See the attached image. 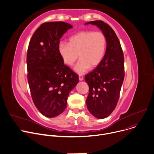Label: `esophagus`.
Instances as JSON below:
<instances>
[{"label": "esophagus", "mask_w": 154, "mask_h": 154, "mask_svg": "<svg viewBox=\"0 0 154 154\" xmlns=\"http://www.w3.org/2000/svg\"><path fill=\"white\" fill-rule=\"evenodd\" d=\"M79 80H80V81L83 80V77L82 75H79Z\"/></svg>", "instance_id": "obj_1"}]
</instances>
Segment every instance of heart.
I'll list each match as a JSON object with an SVG mask.
<instances>
[{"label":"heart","mask_w":154,"mask_h":154,"mask_svg":"<svg viewBox=\"0 0 154 154\" xmlns=\"http://www.w3.org/2000/svg\"><path fill=\"white\" fill-rule=\"evenodd\" d=\"M69 43L60 42L59 53L65 64L72 66L77 60L74 70L82 74L94 68L102 61L106 49V38L101 32L85 30L79 32L69 39Z\"/></svg>","instance_id":"1"}]
</instances>
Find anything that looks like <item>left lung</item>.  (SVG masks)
<instances>
[{
    "label": "left lung",
    "mask_w": 154,
    "mask_h": 154,
    "mask_svg": "<svg viewBox=\"0 0 154 154\" xmlns=\"http://www.w3.org/2000/svg\"><path fill=\"white\" fill-rule=\"evenodd\" d=\"M90 24L99 27L107 41L102 61L85 77L89 86L87 108L94 117L103 119L113 112L118 102L125 75L124 58L119 40L110 26L102 20L85 23Z\"/></svg>",
    "instance_id": "1"
}]
</instances>
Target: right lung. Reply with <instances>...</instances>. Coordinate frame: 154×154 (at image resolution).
Wrapping results in <instances>:
<instances>
[{
	"label": "right lung",
	"mask_w": 154,
	"mask_h": 154,
	"mask_svg": "<svg viewBox=\"0 0 154 154\" xmlns=\"http://www.w3.org/2000/svg\"><path fill=\"white\" fill-rule=\"evenodd\" d=\"M72 26L45 23L33 33L27 54V79L33 103L41 114L55 117L66 108L69 93L79 82L77 74L64 64L58 45Z\"/></svg>",
	"instance_id": "right-lung-1"
}]
</instances>
